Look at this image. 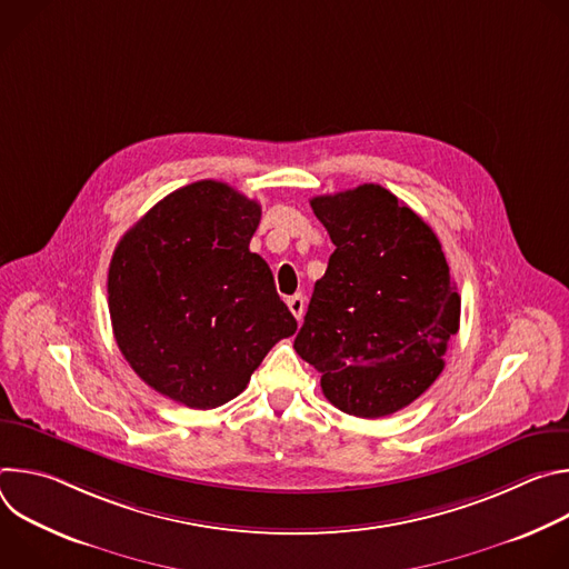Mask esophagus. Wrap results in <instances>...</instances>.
<instances>
[{
    "label": "esophagus",
    "mask_w": 569,
    "mask_h": 569,
    "mask_svg": "<svg viewBox=\"0 0 569 569\" xmlns=\"http://www.w3.org/2000/svg\"><path fill=\"white\" fill-rule=\"evenodd\" d=\"M288 308H290V312L297 317V321H301V317H303V308H306V299H303V295H292V297H288Z\"/></svg>",
    "instance_id": "1"
}]
</instances>
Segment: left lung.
<instances>
[{"label": "left lung", "mask_w": 569, "mask_h": 569, "mask_svg": "<svg viewBox=\"0 0 569 569\" xmlns=\"http://www.w3.org/2000/svg\"><path fill=\"white\" fill-rule=\"evenodd\" d=\"M336 252L315 283L295 351L338 410L380 419L408 408L443 371L461 297L441 242L380 184L317 196Z\"/></svg>", "instance_id": "8db88e82"}]
</instances>
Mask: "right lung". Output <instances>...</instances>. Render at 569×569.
I'll return each mask as SVG.
<instances>
[{
	"label": "right lung",
	"instance_id": "right-lung-1",
	"mask_svg": "<svg viewBox=\"0 0 569 569\" xmlns=\"http://www.w3.org/2000/svg\"><path fill=\"white\" fill-rule=\"evenodd\" d=\"M259 220L257 200L200 180L159 200L112 254L108 306L123 358L191 410L236 398L297 331L268 263L250 252Z\"/></svg>",
	"mask_w": 569,
	"mask_h": 569
}]
</instances>
